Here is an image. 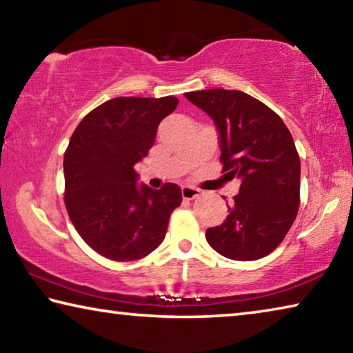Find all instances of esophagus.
I'll use <instances>...</instances> for the list:
<instances>
[{
  "label": "esophagus",
  "instance_id": "1",
  "mask_svg": "<svg viewBox=\"0 0 353 353\" xmlns=\"http://www.w3.org/2000/svg\"><path fill=\"white\" fill-rule=\"evenodd\" d=\"M199 194H201L199 188L190 187V185H183L182 187V198L183 199H194V198H198Z\"/></svg>",
  "mask_w": 353,
  "mask_h": 353
}]
</instances>
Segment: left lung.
Masks as SVG:
<instances>
[{
  "mask_svg": "<svg viewBox=\"0 0 353 353\" xmlns=\"http://www.w3.org/2000/svg\"><path fill=\"white\" fill-rule=\"evenodd\" d=\"M213 119L224 171L241 181L221 225L210 227V246L230 260H259L276 249L299 210L301 160L276 112L240 90L185 93Z\"/></svg>",
  "mask_w": 353,
  "mask_h": 353,
  "instance_id": "left-lung-1",
  "label": "left lung"
}]
</instances>
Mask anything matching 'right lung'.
I'll return each mask as SVG.
<instances>
[{"mask_svg":"<svg viewBox=\"0 0 353 353\" xmlns=\"http://www.w3.org/2000/svg\"><path fill=\"white\" fill-rule=\"evenodd\" d=\"M176 97L113 98L82 118L63 155L65 205L88 246L115 261L140 260L160 246L172 210L176 183L139 185L134 166L152 148L160 121Z\"/></svg>","mask_w":353,"mask_h":353,"instance_id":"right-lung-1","label":"right lung"}]
</instances>
